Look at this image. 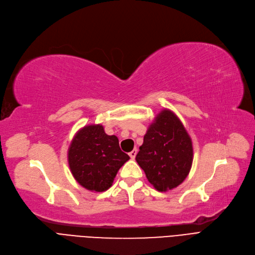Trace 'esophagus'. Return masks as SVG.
Returning <instances> with one entry per match:
<instances>
[{
  "label": "esophagus",
  "instance_id": "1",
  "mask_svg": "<svg viewBox=\"0 0 255 255\" xmlns=\"http://www.w3.org/2000/svg\"><path fill=\"white\" fill-rule=\"evenodd\" d=\"M137 148H134V149H132V150L128 153V155L130 156V158H134V157H136V154H137Z\"/></svg>",
  "mask_w": 255,
  "mask_h": 255
}]
</instances>
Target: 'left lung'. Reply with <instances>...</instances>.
<instances>
[{"instance_id": "8db88e82", "label": "left lung", "mask_w": 255, "mask_h": 255, "mask_svg": "<svg viewBox=\"0 0 255 255\" xmlns=\"http://www.w3.org/2000/svg\"><path fill=\"white\" fill-rule=\"evenodd\" d=\"M136 160L153 187L171 190L187 177L193 159L192 142L180 119L163 109L149 126Z\"/></svg>"}]
</instances>
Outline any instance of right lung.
<instances>
[{"instance_id":"1","label":"right lung","mask_w":255,"mask_h":255,"mask_svg":"<svg viewBox=\"0 0 255 255\" xmlns=\"http://www.w3.org/2000/svg\"><path fill=\"white\" fill-rule=\"evenodd\" d=\"M128 159L119 147L117 137L107 134L101 125L79 129L68 150L69 167L75 180L96 192L111 187L118 170Z\"/></svg>"}]
</instances>
